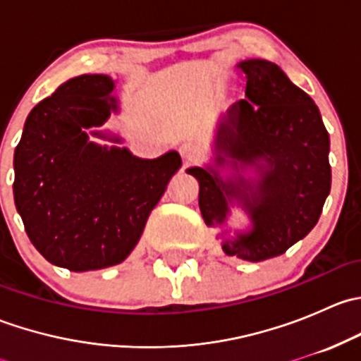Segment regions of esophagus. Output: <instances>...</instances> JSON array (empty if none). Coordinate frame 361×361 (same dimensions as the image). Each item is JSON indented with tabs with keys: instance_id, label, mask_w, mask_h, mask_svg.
I'll list each match as a JSON object with an SVG mask.
<instances>
[{
	"instance_id": "obj_1",
	"label": "esophagus",
	"mask_w": 361,
	"mask_h": 361,
	"mask_svg": "<svg viewBox=\"0 0 361 361\" xmlns=\"http://www.w3.org/2000/svg\"><path fill=\"white\" fill-rule=\"evenodd\" d=\"M180 155L183 159L185 164H192L195 160L201 159V150H199L197 145L194 143H183L180 147Z\"/></svg>"
}]
</instances>
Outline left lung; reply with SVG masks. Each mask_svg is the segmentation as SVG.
I'll use <instances>...</instances> for the list:
<instances>
[{"mask_svg": "<svg viewBox=\"0 0 361 361\" xmlns=\"http://www.w3.org/2000/svg\"><path fill=\"white\" fill-rule=\"evenodd\" d=\"M239 68L248 78V97L228 110L218 148L246 164L264 159L269 169L260 171L257 185L239 181L235 188L202 167H192L188 174L199 180V207L207 225L225 221V195L241 197L253 231L225 241L224 251L262 262L285 253L318 224L332 183L330 137L314 101L281 68L264 59L245 61Z\"/></svg>", "mask_w": 361, "mask_h": 361, "instance_id": "1", "label": "left lung"}]
</instances>
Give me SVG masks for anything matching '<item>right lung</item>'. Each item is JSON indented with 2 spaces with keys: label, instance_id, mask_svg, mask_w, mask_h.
<instances>
[{
  "label": "right lung",
  "instance_id": "1",
  "mask_svg": "<svg viewBox=\"0 0 361 361\" xmlns=\"http://www.w3.org/2000/svg\"><path fill=\"white\" fill-rule=\"evenodd\" d=\"M113 80L82 75L36 104L13 155V197L27 238L54 265L75 272L116 265L140 241L152 209L181 166L89 143L110 116Z\"/></svg>",
  "mask_w": 361,
  "mask_h": 361
}]
</instances>
